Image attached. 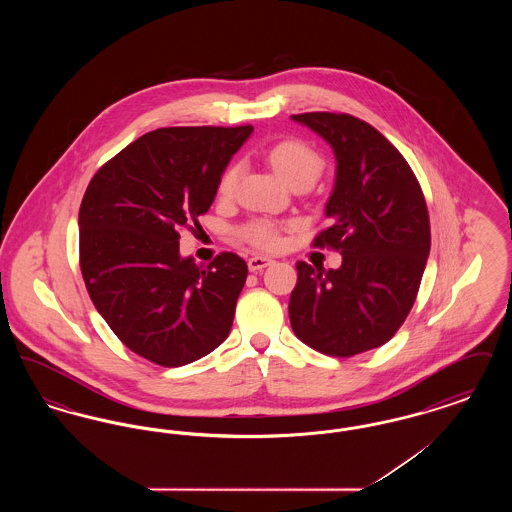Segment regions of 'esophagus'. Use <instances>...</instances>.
Returning <instances> with one entry per match:
<instances>
[{
	"label": "esophagus",
	"mask_w": 512,
	"mask_h": 512,
	"mask_svg": "<svg viewBox=\"0 0 512 512\" xmlns=\"http://www.w3.org/2000/svg\"><path fill=\"white\" fill-rule=\"evenodd\" d=\"M270 265V259L267 257H259V255H253L249 261H247V267L251 272H259V270H263V268L268 267Z\"/></svg>",
	"instance_id": "1"
}]
</instances>
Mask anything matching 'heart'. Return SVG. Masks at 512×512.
<instances>
[{"mask_svg": "<svg viewBox=\"0 0 512 512\" xmlns=\"http://www.w3.org/2000/svg\"><path fill=\"white\" fill-rule=\"evenodd\" d=\"M268 163L276 172L290 182L292 186H311L317 182L320 172L324 171V159L317 149L303 142L301 138H286L268 147ZM242 176V163H230L219 178L220 199H230L238 190V182ZM240 238L257 249L272 251L282 245V226L268 217L249 219L238 230Z\"/></svg>", "mask_w": 512, "mask_h": 512, "instance_id": "b5f03b06", "label": "heart"}]
</instances>
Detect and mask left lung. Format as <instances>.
<instances>
[{"mask_svg":"<svg viewBox=\"0 0 512 512\" xmlns=\"http://www.w3.org/2000/svg\"><path fill=\"white\" fill-rule=\"evenodd\" d=\"M334 147L332 224L313 247L341 253V267L297 261L290 322L299 340L330 357H353L390 341L413 309L430 253V217L405 157L374 126L347 113H301Z\"/></svg>","mask_w":512,"mask_h":512,"instance_id":"obj_1","label":"left lung"}]
</instances>
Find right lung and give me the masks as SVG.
Returning a JSON list of instances; mask_svg holds the SVG:
<instances>
[{
	"label": "right lung",
	"mask_w": 512,
	"mask_h": 512,
	"mask_svg": "<svg viewBox=\"0 0 512 512\" xmlns=\"http://www.w3.org/2000/svg\"><path fill=\"white\" fill-rule=\"evenodd\" d=\"M253 126H171L109 159L80 203V270L99 315L136 355L182 366L228 338L247 265L222 251L205 268L178 253Z\"/></svg>",
	"instance_id": "1"
}]
</instances>
